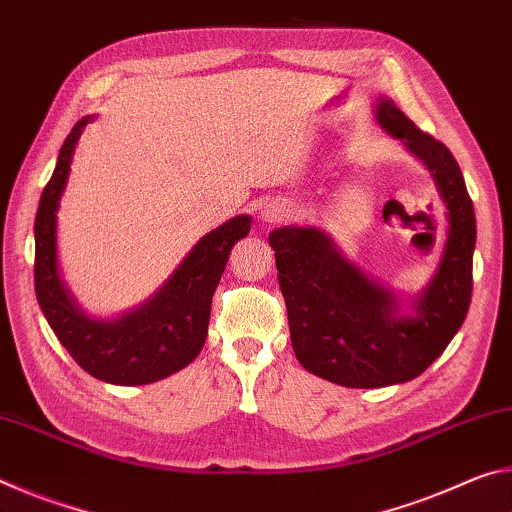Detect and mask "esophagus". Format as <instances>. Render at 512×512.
Here are the masks:
<instances>
[{"mask_svg":"<svg viewBox=\"0 0 512 512\" xmlns=\"http://www.w3.org/2000/svg\"><path fill=\"white\" fill-rule=\"evenodd\" d=\"M259 216H262V221H266V223H282V221L291 219L293 210L287 203L273 201V203H266L262 207V214H259Z\"/></svg>","mask_w":512,"mask_h":512,"instance_id":"1","label":"esophagus"}]
</instances>
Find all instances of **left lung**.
Masks as SVG:
<instances>
[{
  "label": "left lung",
  "mask_w": 512,
  "mask_h": 512,
  "mask_svg": "<svg viewBox=\"0 0 512 512\" xmlns=\"http://www.w3.org/2000/svg\"><path fill=\"white\" fill-rule=\"evenodd\" d=\"M375 117L431 171L447 207V241L431 282L402 314L400 300L363 275L318 228L273 230L291 345L316 377L348 388H381L422 375L454 339L470 309L474 205L458 162L443 142L422 133L391 99Z\"/></svg>",
  "instance_id": "left-lung-1"
}]
</instances>
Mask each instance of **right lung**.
Masks as SVG:
<instances>
[{"instance_id":"1","label":"right lung","mask_w":512,"mask_h":512,"mask_svg":"<svg viewBox=\"0 0 512 512\" xmlns=\"http://www.w3.org/2000/svg\"><path fill=\"white\" fill-rule=\"evenodd\" d=\"M92 119L83 117L67 135L40 196L33 266L38 305L58 341L92 377L117 386L153 384L183 370L203 350L212 296L232 246L250 232V216H235L205 235L144 305L110 320L83 314L58 275L56 212L74 149Z\"/></svg>"}]
</instances>
